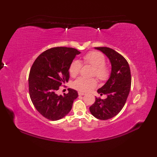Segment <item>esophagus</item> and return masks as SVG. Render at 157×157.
Here are the masks:
<instances>
[{
	"label": "esophagus",
	"instance_id": "34e87169",
	"mask_svg": "<svg viewBox=\"0 0 157 157\" xmlns=\"http://www.w3.org/2000/svg\"><path fill=\"white\" fill-rule=\"evenodd\" d=\"M78 94H79V96H84V95H85L86 94H85V93H84V92H78Z\"/></svg>",
	"mask_w": 157,
	"mask_h": 157
}]
</instances>
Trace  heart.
Instances as JSON below:
<instances>
[{
    "instance_id": "obj_1",
    "label": "heart",
    "mask_w": 157,
    "mask_h": 157,
    "mask_svg": "<svg viewBox=\"0 0 157 157\" xmlns=\"http://www.w3.org/2000/svg\"><path fill=\"white\" fill-rule=\"evenodd\" d=\"M82 63L86 65H90L94 67L93 75L101 81L107 79L109 76V69L105 65V57L102 53L97 51H92L87 53L83 56ZM82 67V63L79 60H74L71 62L69 67V74L75 77L79 74ZM95 79H86L79 78L73 82V88L81 92H88L96 85Z\"/></svg>"
}]
</instances>
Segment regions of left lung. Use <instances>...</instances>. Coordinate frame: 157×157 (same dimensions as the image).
<instances>
[{
  "label": "left lung",
  "mask_w": 157,
  "mask_h": 157,
  "mask_svg": "<svg viewBox=\"0 0 157 157\" xmlns=\"http://www.w3.org/2000/svg\"><path fill=\"white\" fill-rule=\"evenodd\" d=\"M109 59L111 72L109 78L97 92L107 97L102 100L96 98L90 107L91 114L96 118L106 120L114 117L121 111L128 98L131 88V72L126 59L113 49L107 47H95Z\"/></svg>",
  "instance_id": "8db88e82"
}]
</instances>
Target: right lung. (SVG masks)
I'll return each instance as SVG.
<instances>
[{"instance_id": "obj_1", "label": "right lung", "mask_w": 157, "mask_h": 157, "mask_svg": "<svg viewBox=\"0 0 157 157\" xmlns=\"http://www.w3.org/2000/svg\"><path fill=\"white\" fill-rule=\"evenodd\" d=\"M80 52L73 48L55 47L43 52L33 63L29 75V92L33 105L45 118L57 121L71 110L78 92L69 88L67 94H56L69 78V67Z\"/></svg>"}]
</instances>
